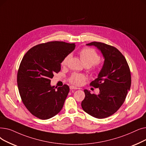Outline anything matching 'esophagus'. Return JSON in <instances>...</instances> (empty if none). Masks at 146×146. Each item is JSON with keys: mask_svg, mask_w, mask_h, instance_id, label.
I'll return each mask as SVG.
<instances>
[{"mask_svg": "<svg viewBox=\"0 0 146 146\" xmlns=\"http://www.w3.org/2000/svg\"><path fill=\"white\" fill-rule=\"evenodd\" d=\"M70 89L71 90H77V89H78V88L75 87V86H70Z\"/></svg>", "mask_w": 146, "mask_h": 146, "instance_id": "esophagus-1", "label": "esophagus"}]
</instances>
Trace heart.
I'll list each match as a JSON object with an SVG mask.
<instances>
[{"instance_id":"obj_1","label":"heart","mask_w":146,"mask_h":146,"mask_svg":"<svg viewBox=\"0 0 146 146\" xmlns=\"http://www.w3.org/2000/svg\"><path fill=\"white\" fill-rule=\"evenodd\" d=\"M80 56L82 63L85 66L90 67L94 66V71L98 70L99 65V60L100 59V55L93 48H85L80 52ZM71 58V54H68L62 61V65L65 66L68 65V62ZM86 79L85 76L82 74L74 73L71 75L69 81L72 84L75 85H80Z\"/></svg>"}]
</instances>
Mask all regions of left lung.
Instances as JSON below:
<instances>
[{"label": "left lung", "mask_w": 146, "mask_h": 146, "mask_svg": "<svg viewBox=\"0 0 146 146\" xmlns=\"http://www.w3.org/2000/svg\"><path fill=\"white\" fill-rule=\"evenodd\" d=\"M86 45L98 48L105 61L98 78L90 83L99 88V94L84 90L81 106L90 115L105 118L115 113L125 100L131 84L130 69L126 59L116 47L96 41Z\"/></svg>", "instance_id": "obj_1"}]
</instances>
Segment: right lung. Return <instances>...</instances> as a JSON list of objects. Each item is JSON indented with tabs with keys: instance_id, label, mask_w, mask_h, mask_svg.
<instances>
[{
	"instance_id": "obj_1",
	"label": "right lung",
	"mask_w": 146,
	"mask_h": 146,
	"mask_svg": "<svg viewBox=\"0 0 146 146\" xmlns=\"http://www.w3.org/2000/svg\"><path fill=\"white\" fill-rule=\"evenodd\" d=\"M75 47V43L51 41L33 47L24 56L18 69L17 83L21 98L30 112L41 119L57 115L63 108L69 92L65 84L50 85L60 64Z\"/></svg>"
}]
</instances>
